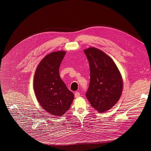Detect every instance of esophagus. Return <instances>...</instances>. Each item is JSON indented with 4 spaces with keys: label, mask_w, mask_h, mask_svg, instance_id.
I'll use <instances>...</instances> for the list:
<instances>
[{
    "label": "esophagus",
    "mask_w": 151,
    "mask_h": 151,
    "mask_svg": "<svg viewBox=\"0 0 151 151\" xmlns=\"http://www.w3.org/2000/svg\"><path fill=\"white\" fill-rule=\"evenodd\" d=\"M74 96L76 98H78L80 96V93L79 92H76L74 94Z\"/></svg>",
    "instance_id": "1"
}]
</instances>
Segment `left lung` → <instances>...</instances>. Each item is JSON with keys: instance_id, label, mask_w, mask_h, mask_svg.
Returning a JSON list of instances; mask_svg holds the SVG:
<instances>
[{"instance_id": "obj_1", "label": "left lung", "mask_w": 151, "mask_h": 151, "mask_svg": "<svg viewBox=\"0 0 151 151\" xmlns=\"http://www.w3.org/2000/svg\"><path fill=\"white\" fill-rule=\"evenodd\" d=\"M83 51L91 73L86 97L94 109L103 113L119 100L123 86L122 77L113 60L102 51L89 47Z\"/></svg>"}]
</instances>
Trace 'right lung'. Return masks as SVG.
I'll return each instance as SVG.
<instances>
[{
    "label": "right lung",
    "mask_w": 151,
    "mask_h": 151,
    "mask_svg": "<svg viewBox=\"0 0 151 151\" xmlns=\"http://www.w3.org/2000/svg\"><path fill=\"white\" fill-rule=\"evenodd\" d=\"M66 52H52L42 59L34 78V89L40 106L54 116H61L70 108L74 94L60 76L59 69Z\"/></svg>",
    "instance_id": "1"
}]
</instances>
